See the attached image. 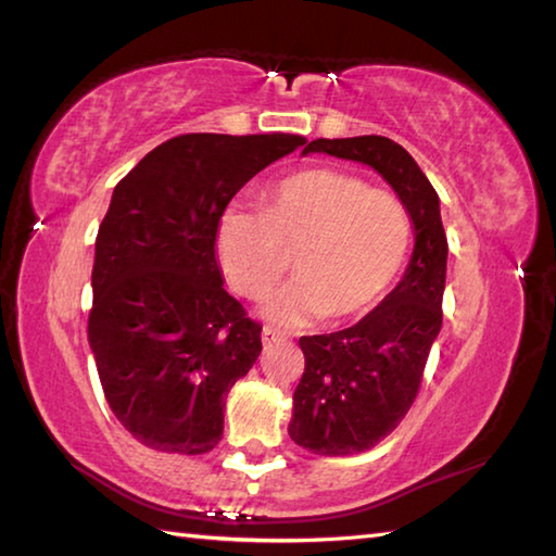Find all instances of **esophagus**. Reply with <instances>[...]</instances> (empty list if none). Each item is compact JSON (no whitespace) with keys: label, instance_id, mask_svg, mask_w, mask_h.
<instances>
[{"label":"esophagus","instance_id":"esophagus-1","mask_svg":"<svg viewBox=\"0 0 556 556\" xmlns=\"http://www.w3.org/2000/svg\"><path fill=\"white\" fill-rule=\"evenodd\" d=\"M287 336L281 330H277V328H271V326H265L262 328V342H265V345H275V342H279V340H285Z\"/></svg>","mask_w":556,"mask_h":556}]
</instances>
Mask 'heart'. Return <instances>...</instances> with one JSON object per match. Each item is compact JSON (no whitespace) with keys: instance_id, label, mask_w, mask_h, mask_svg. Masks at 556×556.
Listing matches in <instances>:
<instances>
[{"instance_id":"1","label":"heart","mask_w":556,"mask_h":556,"mask_svg":"<svg viewBox=\"0 0 556 556\" xmlns=\"http://www.w3.org/2000/svg\"><path fill=\"white\" fill-rule=\"evenodd\" d=\"M410 216L387 189L338 167H308L271 187L262 211L228 208L218 220L220 269L238 294L262 299L291 267L296 279L267 301V316L301 326L348 320L387 294L406 265Z\"/></svg>"}]
</instances>
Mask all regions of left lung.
I'll return each instance as SVG.
<instances>
[{
    "label": "left lung",
    "instance_id": "obj_1",
    "mask_svg": "<svg viewBox=\"0 0 556 556\" xmlns=\"http://www.w3.org/2000/svg\"><path fill=\"white\" fill-rule=\"evenodd\" d=\"M375 167L406 204L416 233L406 275L352 328L299 340L306 369L294 391L289 435L323 457L367 452L396 430L418 396L442 328L447 236L440 199L406 148L383 136L318 138L304 148Z\"/></svg>",
    "mask_w": 556,
    "mask_h": 556
}]
</instances>
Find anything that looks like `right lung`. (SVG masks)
Masks as SVG:
<instances>
[{
  "label": "right lung",
  "mask_w": 556,
  "mask_h": 556,
  "mask_svg": "<svg viewBox=\"0 0 556 556\" xmlns=\"http://www.w3.org/2000/svg\"><path fill=\"white\" fill-rule=\"evenodd\" d=\"M304 136L185 134L118 181L99 226L87 338L109 408L140 445L204 454L262 326L224 289L216 230L260 169Z\"/></svg>",
  "instance_id": "right-lung-1"
}]
</instances>
